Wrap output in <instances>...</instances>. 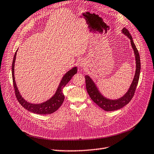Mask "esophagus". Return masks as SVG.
<instances>
[{
  "label": "esophagus",
  "instance_id": "1",
  "mask_svg": "<svg viewBox=\"0 0 154 154\" xmlns=\"http://www.w3.org/2000/svg\"><path fill=\"white\" fill-rule=\"evenodd\" d=\"M82 65H83V64H82V63H80V66H82Z\"/></svg>",
  "mask_w": 154,
  "mask_h": 154
}]
</instances>
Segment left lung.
I'll use <instances>...</instances> for the list:
<instances>
[{
	"mask_svg": "<svg viewBox=\"0 0 154 154\" xmlns=\"http://www.w3.org/2000/svg\"><path fill=\"white\" fill-rule=\"evenodd\" d=\"M122 32L126 35L130 39V40H131V44L134 51V53H135V55L136 60L135 74V76H134L132 83L131 86H130L127 93L123 97H122L118 100H111L107 99V98L101 95V94L99 92L96 85L91 79V78L88 75H85L86 88L90 98H91L94 103H96L100 107L103 109L105 111H116V110L120 109L124 107L128 103H129V101L133 98L134 94H135L137 86L139 79L140 72V60L139 51H138L135 43H134L133 41V38L128 30L127 29L124 28L122 29Z\"/></svg>",
	"mask_w": 154,
	"mask_h": 154,
	"instance_id": "obj_1",
	"label": "left lung"
}]
</instances>
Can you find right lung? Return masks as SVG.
<instances>
[{"label": "right lung", "mask_w": 154, "mask_h": 154, "mask_svg": "<svg viewBox=\"0 0 154 154\" xmlns=\"http://www.w3.org/2000/svg\"><path fill=\"white\" fill-rule=\"evenodd\" d=\"M16 53L17 51L15 52L14 57L12 66H11V72H12V79L15 94L16 96V98L19 103L27 111H29L33 113L38 114V115H49V114H51L56 111L62 105L63 101L64 100V95L63 94L62 90L64 88V86L68 84V82L72 79L74 75L77 73V67L72 68L64 75V76L62 77V79L60 81V85L58 86V89L57 90L56 93L54 94V95L51 99L40 104H32L23 99L21 94H19L16 84H15L14 77V64L15 58H16Z\"/></svg>", "instance_id": "right-lung-1"}]
</instances>
